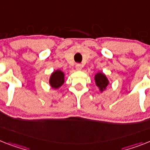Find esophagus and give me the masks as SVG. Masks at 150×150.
I'll return each instance as SVG.
<instances>
[{
    "instance_id": "34e87169",
    "label": "esophagus",
    "mask_w": 150,
    "mask_h": 150,
    "mask_svg": "<svg viewBox=\"0 0 150 150\" xmlns=\"http://www.w3.org/2000/svg\"><path fill=\"white\" fill-rule=\"evenodd\" d=\"M81 68H82V66H81V64H76V65H75V69H76V70H78V71H80L81 69Z\"/></svg>"
}]
</instances>
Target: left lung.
<instances>
[{"label":"left lung","mask_w":150,"mask_h":150,"mask_svg":"<svg viewBox=\"0 0 150 150\" xmlns=\"http://www.w3.org/2000/svg\"><path fill=\"white\" fill-rule=\"evenodd\" d=\"M94 80H95V84H96L97 86L98 87V88L100 89L101 92L106 89L107 86L109 84L108 78L102 72L97 73L94 76Z\"/></svg>","instance_id":"left-lung-1"}]
</instances>
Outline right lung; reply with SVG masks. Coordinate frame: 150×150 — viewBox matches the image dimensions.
<instances>
[{"instance_id": "add662e5", "label": "right lung", "mask_w": 150, "mask_h": 150, "mask_svg": "<svg viewBox=\"0 0 150 150\" xmlns=\"http://www.w3.org/2000/svg\"><path fill=\"white\" fill-rule=\"evenodd\" d=\"M65 82V74L61 70H56L52 73L50 79V85L52 88L57 89Z\"/></svg>"}]
</instances>
